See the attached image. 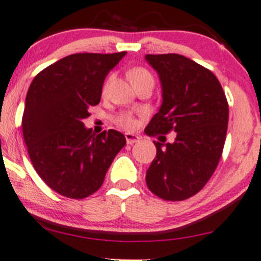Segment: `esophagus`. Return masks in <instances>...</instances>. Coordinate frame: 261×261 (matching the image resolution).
Returning a JSON list of instances; mask_svg holds the SVG:
<instances>
[{
	"instance_id": "obj_1",
	"label": "esophagus",
	"mask_w": 261,
	"mask_h": 261,
	"mask_svg": "<svg viewBox=\"0 0 261 261\" xmlns=\"http://www.w3.org/2000/svg\"><path fill=\"white\" fill-rule=\"evenodd\" d=\"M124 136H125V140H127V144H129V145L134 144V143L139 142V140H140L139 136H137V134H133V133H125Z\"/></svg>"
}]
</instances>
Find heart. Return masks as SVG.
Masks as SVG:
<instances>
[{"mask_svg":"<svg viewBox=\"0 0 261 261\" xmlns=\"http://www.w3.org/2000/svg\"><path fill=\"white\" fill-rule=\"evenodd\" d=\"M128 77H129L130 83L133 84V86H136V85H138L139 83H142V81H145V80L154 81L153 75H151L148 70L144 69V67H139V66L130 69L129 72H128ZM111 80H112V77L110 76V77L105 81L103 87H102V92L103 93L107 92ZM115 122L118 127L123 128V129H132V128H134V125H136V119H134L133 115L129 112L119 113V115L115 118Z\"/></svg>","mask_w":261,"mask_h":261,"instance_id":"1","label":"heart"}]
</instances>
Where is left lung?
<instances>
[{
    "label": "left lung",
    "mask_w": 261,
    "mask_h": 261,
    "mask_svg": "<svg viewBox=\"0 0 261 261\" xmlns=\"http://www.w3.org/2000/svg\"><path fill=\"white\" fill-rule=\"evenodd\" d=\"M156 70L163 103L145 128L156 156L146 170V186L166 201H182L203 189L215 172L225 142L228 102L212 71L180 54H146ZM176 131L172 143L165 134ZM159 138V139H160Z\"/></svg>",
    "instance_id": "left-lung-1"
}]
</instances>
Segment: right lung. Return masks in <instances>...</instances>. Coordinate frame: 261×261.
Returning a JSON list of instances; mask_svg holds the SVG:
<instances>
[{"label":"right lung","instance_id":"obj_1","mask_svg":"<svg viewBox=\"0 0 261 261\" xmlns=\"http://www.w3.org/2000/svg\"><path fill=\"white\" fill-rule=\"evenodd\" d=\"M125 54H71L42 70L29 86L23 138L37 174L59 195L81 200L97 191L127 143L121 132L95 136L83 123L99 103L107 74Z\"/></svg>","mask_w":261,"mask_h":261}]
</instances>
